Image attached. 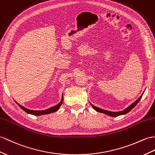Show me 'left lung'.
Returning <instances> with one entry per match:
<instances>
[{
	"instance_id": "1",
	"label": "left lung",
	"mask_w": 155,
	"mask_h": 155,
	"mask_svg": "<svg viewBox=\"0 0 155 155\" xmlns=\"http://www.w3.org/2000/svg\"><path fill=\"white\" fill-rule=\"evenodd\" d=\"M143 95V93L141 94V96L139 97L138 100H137L135 102H134L132 104H131V105L129 106V107H127L126 109H125L124 110L121 111H106V110H102L101 108H99V107H96L94 105H92V104H91V106L93 107V108H94L96 111H98V112L105 114L107 115V116H111V117H116V116H121V115L126 114L128 112H129V111H130L137 105V103L139 102V100H141V98H142Z\"/></svg>"
}]
</instances>
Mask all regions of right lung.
<instances>
[{
	"label": "right lung",
	"instance_id": "obj_1",
	"mask_svg": "<svg viewBox=\"0 0 155 155\" xmlns=\"http://www.w3.org/2000/svg\"><path fill=\"white\" fill-rule=\"evenodd\" d=\"M63 96H62V98H61V101L57 104V105L55 106H53L51 107H50L49 109H47L45 110H29L26 108V107H24V106L20 105L18 103L16 104L18 105L21 109H22L24 111H26V113L28 114H32V115H34V116H41V115H45V114H51V113H53V112H55L57 110L59 109L60 106H61V104L63 103Z\"/></svg>",
	"mask_w": 155,
	"mask_h": 155
}]
</instances>
